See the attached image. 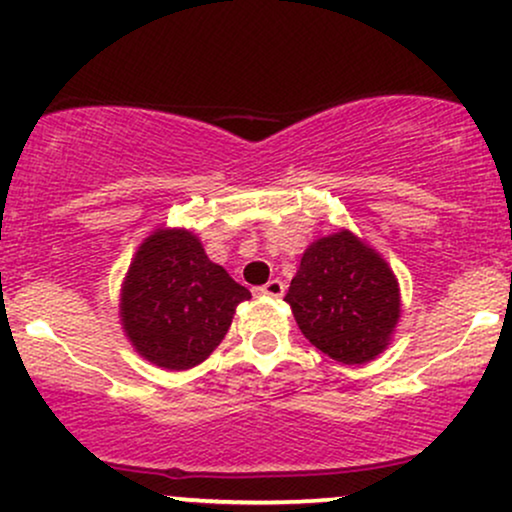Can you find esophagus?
I'll list each match as a JSON object with an SVG mask.
<instances>
[{"instance_id": "obj_1", "label": "esophagus", "mask_w": 512, "mask_h": 512, "mask_svg": "<svg viewBox=\"0 0 512 512\" xmlns=\"http://www.w3.org/2000/svg\"><path fill=\"white\" fill-rule=\"evenodd\" d=\"M255 291L260 293V296H269V298H281V296H284L286 286H284V281H279V279H272V281H267V284H264V286H257Z\"/></svg>"}]
</instances>
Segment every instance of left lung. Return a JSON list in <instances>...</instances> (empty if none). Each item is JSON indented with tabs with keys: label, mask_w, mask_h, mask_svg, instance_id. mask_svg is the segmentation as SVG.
<instances>
[{
	"label": "left lung",
	"mask_w": 512,
	"mask_h": 512,
	"mask_svg": "<svg viewBox=\"0 0 512 512\" xmlns=\"http://www.w3.org/2000/svg\"><path fill=\"white\" fill-rule=\"evenodd\" d=\"M284 301L305 339L346 366L383 354L399 320L395 274L349 231L305 250Z\"/></svg>",
	"instance_id": "obj_1"
}]
</instances>
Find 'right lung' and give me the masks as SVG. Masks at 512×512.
Returning a JSON list of instances; mask_svg holds the SVG:
<instances>
[{
	"label": "right lung",
	"instance_id": "add662e5",
	"mask_svg": "<svg viewBox=\"0 0 512 512\" xmlns=\"http://www.w3.org/2000/svg\"><path fill=\"white\" fill-rule=\"evenodd\" d=\"M250 291L204 255L192 233L156 231L134 255L122 286V325L144 358L185 370L207 358Z\"/></svg>",
	"mask_w": 512,
	"mask_h": 512
}]
</instances>
